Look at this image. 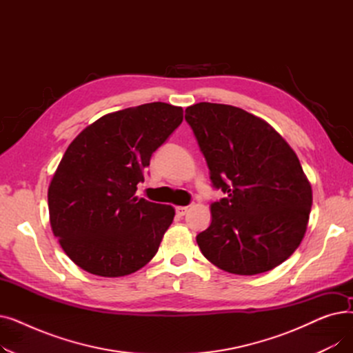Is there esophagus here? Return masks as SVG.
Wrapping results in <instances>:
<instances>
[{
	"instance_id": "obj_1",
	"label": "esophagus",
	"mask_w": 353,
	"mask_h": 353,
	"mask_svg": "<svg viewBox=\"0 0 353 353\" xmlns=\"http://www.w3.org/2000/svg\"><path fill=\"white\" fill-rule=\"evenodd\" d=\"M188 209L189 208H186V206H179V208H176V214L177 216H184L188 213Z\"/></svg>"
}]
</instances>
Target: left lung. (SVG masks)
<instances>
[{
    "mask_svg": "<svg viewBox=\"0 0 353 353\" xmlns=\"http://www.w3.org/2000/svg\"><path fill=\"white\" fill-rule=\"evenodd\" d=\"M184 119L212 186L226 194L212 203V223L196 236L203 256L234 274L279 266L301 245L312 208L298 156L272 125L239 107L197 103Z\"/></svg>",
    "mask_w": 353,
    "mask_h": 353,
    "instance_id": "left-lung-1",
    "label": "left lung"
}]
</instances>
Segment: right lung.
<instances>
[{
    "mask_svg": "<svg viewBox=\"0 0 353 353\" xmlns=\"http://www.w3.org/2000/svg\"><path fill=\"white\" fill-rule=\"evenodd\" d=\"M181 121V107L147 103L103 116L68 145L48 188L50 223L83 270L125 276L157 253L174 209L134 194L153 153Z\"/></svg>",
    "mask_w": 353,
    "mask_h": 353,
    "instance_id": "1",
    "label": "right lung"
}]
</instances>
